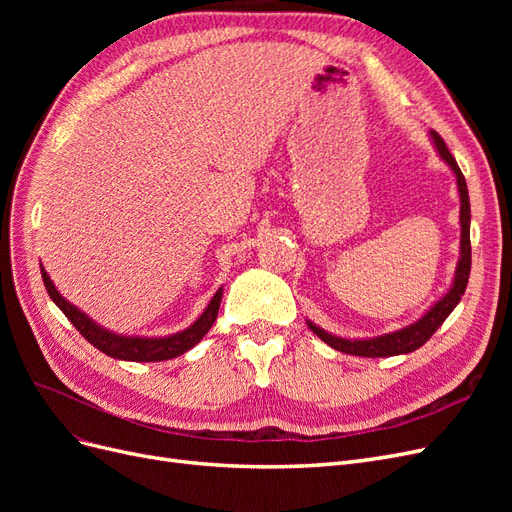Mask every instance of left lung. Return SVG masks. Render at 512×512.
Returning a JSON list of instances; mask_svg holds the SVG:
<instances>
[{"label": "left lung", "instance_id": "left-lung-1", "mask_svg": "<svg viewBox=\"0 0 512 512\" xmlns=\"http://www.w3.org/2000/svg\"><path fill=\"white\" fill-rule=\"evenodd\" d=\"M433 145H436L440 158L453 168V173L457 177V188H459V198H461V211H459V222H461V258L457 262V271H455V282L448 290L444 297L433 305L429 312L418 318L414 324L406 329H399L393 333H386L374 339H344L331 335L324 329L316 327L314 322L307 320V327L312 329L324 344H329L331 348L346 352V354H354V356H395V354H408L414 352L416 348H421L427 339L438 331L440 324L448 318V314L453 312L457 307V303L461 301L463 292H466L468 286V277H470V267H472V245H470V196H468V185H466V177L459 170L453 153L448 151L446 143L442 141V136L431 132Z\"/></svg>", "mask_w": 512, "mask_h": 512}]
</instances>
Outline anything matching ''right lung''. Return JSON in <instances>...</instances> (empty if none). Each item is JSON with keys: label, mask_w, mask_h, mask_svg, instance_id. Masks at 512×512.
Masks as SVG:
<instances>
[{"label": "right lung", "mask_w": 512, "mask_h": 512, "mask_svg": "<svg viewBox=\"0 0 512 512\" xmlns=\"http://www.w3.org/2000/svg\"><path fill=\"white\" fill-rule=\"evenodd\" d=\"M42 271V282L46 286V292L53 299V303L68 316V320L74 324L76 331H79L91 346H96L100 352L113 356V359L119 361H136V363H153V361H168L175 359V356L188 352L194 348L200 339L207 335V331L213 327L215 318H218V309L222 301V288L213 294L211 303L200 318L181 333L168 335V337H126V335H117L102 329L100 324H96L91 318H87L81 309H76L72 303H68L57 288L53 286L49 273L44 269Z\"/></svg>", "instance_id": "1"}]
</instances>
